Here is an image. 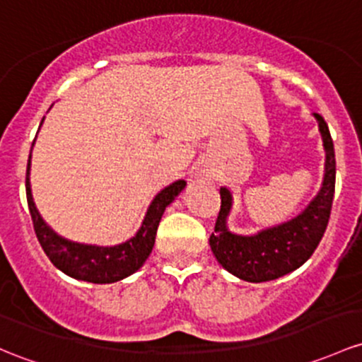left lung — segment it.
Listing matches in <instances>:
<instances>
[{
  "mask_svg": "<svg viewBox=\"0 0 362 362\" xmlns=\"http://www.w3.org/2000/svg\"><path fill=\"white\" fill-rule=\"evenodd\" d=\"M314 117L319 123L326 151L325 180L317 196L298 216L253 235L232 234L227 229L232 194L229 189H220L222 203L216 216L215 232L210 235V246L218 264L239 279L265 283L296 271L309 260L325 235L334 196L337 163L328 124L319 114H314Z\"/></svg>",
  "mask_w": 362,
  "mask_h": 362,
  "instance_id": "obj_1",
  "label": "left lung"
}]
</instances>
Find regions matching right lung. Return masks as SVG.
Masks as SVG:
<instances>
[{
    "label": "right lung",
    "instance_id": "right-lung-1",
    "mask_svg": "<svg viewBox=\"0 0 362 362\" xmlns=\"http://www.w3.org/2000/svg\"><path fill=\"white\" fill-rule=\"evenodd\" d=\"M29 170L30 156L28 161V173H25V194H28V204L34 232H36L41 248L50 258L52 264L64 274L74 277V279L88 281V283L95 284L116 283V281L132 276L133 272L142 267L144 262L149 258L151 251L154 248L156 232H158L163 213L185 187V180H177L168 187L163 189L152 199L142 227L127 243H121L117 246H93L60 238L45 223V220L41 218V215L36 210L33 194H30Z\"/></svg>",
    "mask_w": 362,
    "mask_h": 362
}]
</instances>
